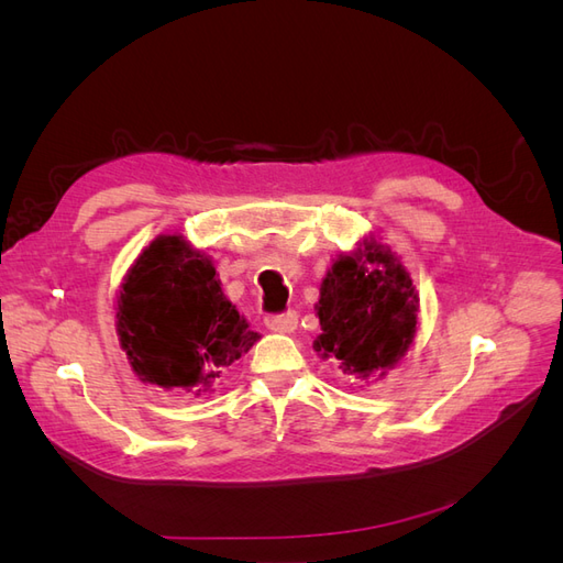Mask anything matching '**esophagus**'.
<instances>
[{"instance_id":"obj_1","label":"esophagus","mask_w":563,"mask_h":563,"mask_svg":"<svg viewBox=\"0 0 563 563\" xmlns=\"http://www.w3.org/2000/svg\"><path fill=\"white\" fill-rule=\"evenodd\" d=\"M265 327L272 333H294L298 329V314L291 310V312H284V314L267 317L265 319Z\"/></svg>"}]
</instances>
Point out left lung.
I'll list each match as a JSON object with an SVG mask.
<instances>
[{
	"instance_id": "1",
	"label": "left lung",
	"mask_w": 563,
	"mask_h": 563,
	"mask_svg": "<svg viewBox=\"0 0 563 563\" xmlns=\"http://www.w3.org/2000/svg\"><path fill=\"white\" fill-rule=\"evenodd\" d=\"M321 333L314 352L354 380L385 378L418 333L420 298L399 255L368 234L338 253L319 286L314 305Z\"/></svg>"
}]
</instances>
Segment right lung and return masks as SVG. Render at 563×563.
<instances>
[{"mask_svg":"<svg viewBox=\"0 0 563 563\" xmlns=\"http://www.w3.org/2000/svg\"><path fill=\"white\" fill-rule=\"evenodd\" d=\"M119 345L141 383L209 391L261 333L232 305L213 261L183 234H159L126 269L117 294Z\"/></svg>","mask_w":563,"mask_h":563,"instance_id":"add662e5","label":"right lung"}]
</instances>
